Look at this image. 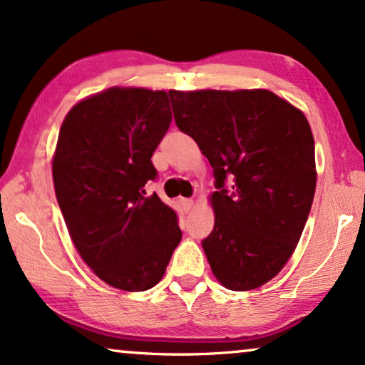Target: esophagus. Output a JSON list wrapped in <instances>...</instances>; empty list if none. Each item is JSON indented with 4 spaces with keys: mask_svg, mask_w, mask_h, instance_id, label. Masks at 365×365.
Segmentation results:
<instances>
[{
    "mask_svg": "<svg viewBox=\"0 0 365 365\" xmlns=\"http://www.w3.org/2000/svg\"><path fill=\"white\" fill-rule=\"evenodd\" d=\"M181 205H182L184 210L189 211V210H191V207L194 206V200H192V197H182Z\"/></svg>",
    "mask_w": 365,
    "mask_h": 365,
    "instance_id": "34e87169",
    "label": "esophagus"
}]
</instances>
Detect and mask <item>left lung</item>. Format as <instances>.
<instances>
[{"label":"left lung","instance_id":"8db88e82","mask_svg":"<svg viewBox=\"0 0 365 365\" xmlns=\"http://www.w3.org/2000/svg\"><path fill=\"white\" fill-rule=\"evenodd\" d=\"M169 96L178 127L196 140L216 178L217 191L210 196L215 228L201 243L212 275L228 290H255L290 259L314 202L309 120L264 88Z\"/></svg>","mask_w":365,"mask_h":365}]
</instances>
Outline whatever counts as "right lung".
Listing matches in <instances>:
<instances>
[{"label": "right lung", "instance_id": "obj_1", "mask_svg": "<svg viewBox=\"0 0 365 365\" xmlns=\"http://www.w3.org/2000/svg\"><path fill=\"white\" fill-rule=\"evenodd\" d=\"M171 120L165 90L110 87L75 103L60 127L56 201L80 257L119 290L158 285L181 241L176 212L144 189Z\"/></svg>", "mask_w": 365, "mask_h": 365}]
</instances>
